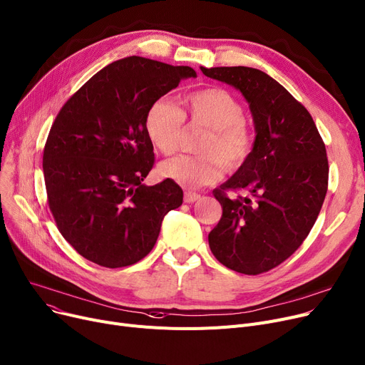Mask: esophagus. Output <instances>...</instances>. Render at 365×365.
I'll use <instances>...</instances> for the list:
<instances>
[{"mask_svg": "<svg viewBox=\"0 0 365 365\" xmlns=\"http://www.w3.org/2000/svg\"><path fill=\"white\" fill-rule=\"evenodd\" d=\"M201 198L200 194H195V192H185V197H183V201L185 202H195Z\"/></svg>", "mask_w": 365, "mask_h": 365, "instance_id": "1", "label": "esophagus"}]
</instances>
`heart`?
I'll list each match as a JSON object with an SVG mask.
<instances>
[{"label":"heart","instance_id":"b5f03b06","mask_svg":"<svg viewBox=\"0 0 365 365\" xmlns=\"http://www.w3.org/2000/svg\"><path fill=\"white\" fill-rule=\"evenodd\" d=\"M189 125H202L208 133L201 140V155H178L164 161L160 173L187 189L217 182L225 165L241 167L253 148L252 131L245 123V110L240 101L223 88H205L186 96L180 109L168 99L153 102L145 118L150 142L165 155L176 152Z\"/></svg>","mask_w":365,"mask_h":365}]
</instances>
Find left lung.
I'll return each instance as SVG.
<instances>
[{
    "label": "left lung",
    "mask_w": 365,
    "mask_h": 365,
    "mask_svg": "<svg viewBox=\"0 0 365 365\" xmlns=\"http://www.w3.org/2000/svg\"><path fill=\"white\" fill-rule=\"evenodd\" d=\"M201 71L244 96L256 130L250 157L215 190L223 215L208 234L210 250L229 269L257 275L289 259L311 232L327 194V152L311 113L272 76L247 66ZM225 188L252 198L229 199Z\"/></svg>",
    "instance_id": "left-lung-1"
}]
</instances>
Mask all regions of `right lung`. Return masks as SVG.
<instances>
[{
	"mask_svg": "<svg viewBox=\"0 0 365 365\" xmlns=\"http://www.w3.org/2000/svg\"><path fill=\"white\" fill-rule=\"evenodd\" d=\"M189 66L130 56L76 91L51 125L43 155L48 207L63 238L87 260L123 267L157 242L164 216L182 205L170 179L143 185L153 165L149 106L195 78Z\"/></svg>",
	"mask_w": 365,
	"mask_h": 365,
	"instance_id": "right-lung-1",
	"label": "right lung"
}]
</instances>
